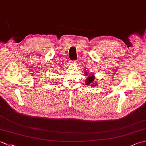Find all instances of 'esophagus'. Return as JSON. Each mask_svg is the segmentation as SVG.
Masks as SVG:
<instances>
[{"label":"esophagus","instance_id":"obj_1","mask_svg":"<svg viewBox=\"0 0 146 146\" xmlns=\"http://www.w3.org/2000/svg\"><path fill=\"white\" fill-rule=\"evenodd\" d=\"M76 63V61H70L71 64H75Z\"/></svg>","mask_w":146,"mask_h":146}]
</instances>
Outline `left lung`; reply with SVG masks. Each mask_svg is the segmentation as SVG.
Returning a JSON list of instances; mask_svg holds the SVG:
<instances>
[{"label": "left lung", "mask_w": 146, "mask_h": 146, "mask_svg": "<svg viewBox=\"0 0 146 146\" xmlns=\"http://www.w3.org/2000/svg\"><path fill=\"white\" fill-rule=\"evenodd\" d=\"M87 75V73H85V75ZM88 78L87 80H86L85 81V84L86 85H91L93 86H96L95 85V83H94V80H95V77L94 76V75H92V76H87Z\"/></svg>", "instance_id": "8db88e82"}]
</instances>
